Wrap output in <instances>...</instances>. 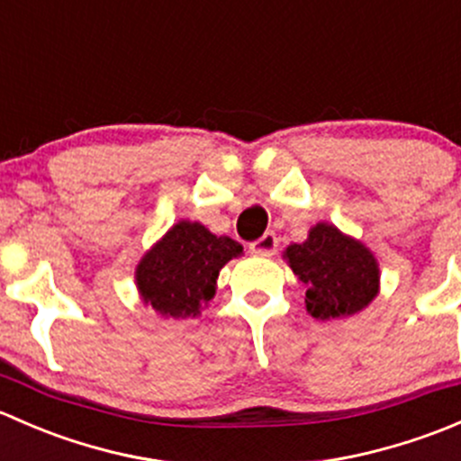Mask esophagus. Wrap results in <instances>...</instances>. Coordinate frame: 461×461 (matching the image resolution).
Listing matches in <instances>:
<instances>
[{"label": "esophagus", "mask_w": 461, "mask_h": 461, "mask_svg": "<svg viewBox=\"0 0 461 461\" xmlns=\"http://www.w3.org/2000/svg\"><path fill=\"white\" fill-rule=\"evenodd\" d=\"M276 248H278V239L272 234V231H267V234H263L258 240H254V243L249 245L254 257H265V258L274 257V254H276Z\"/></svg>", "instance_id": "obj_1"}]
</instances>
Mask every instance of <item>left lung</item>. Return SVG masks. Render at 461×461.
Masks as SVG:
<instances>
[{"label": "left lung", "instance_id": "8db88e82", "mask_svg": "<svg viewBox=\"0 0 461 461\" xmlns=\"http://www.w3.org/2000/svg\"><path fill=\"white\" fill-rule=\"evenodd\" d=\"M283 258L305 283V308L314 319L352 317L379 292L375 254L328 222H317L308 240L290 245Z\"/></svg>", "mask_w": 461, "mask_h": 461}]
</instances>
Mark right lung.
Listing matches in <instances>:
<instances>
[{
  "mask_svg": "<svg viewBox=\"0 0 461 461\" xmlns=\"http://www.w3.org/2000/svg\"><path fill=\"white\" fill-rule=\"evenodd\" d=\"M243 254L230 236H216L201 222L180 221L144 254L136 285L144 305L162 317H198L216 294L221 269Z\"/></svg>",
  "mask_w": 461,
  "mask_h": 461,
  "instance_id": "obj_1",
  "label": "right lung"
}]
</instances>
